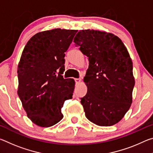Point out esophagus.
Wrapping results in <instances>:
<instances>
[{"mask_svg":"<svg viewBox=\"0 0 153 153\" xmlns=\"http://www.w3.org/2000/svg\"><path fill=\"white\" fill-rule=\"evenodd\" d=\"M81 81H82V79H79V78H76V79H75V82H76V84H77V83H79Z\"/></svg>","mask_w":153,"mask_h":153,"instance_id":"34e87169","label":"esophagus"}]
</instances>
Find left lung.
Masks as SVG:
<instances>
[{"instance_id": "obj_1", "label": "left lung", "mask_w": 153, "mask_h": 153, "mask_svg": "<svg viewBox=\"0 0 153 153\" xmlns=\"http://www.w3.org/2000/svg\"><path fill=\"white\" fill-rule=\"evenodd\" d=\"M74 42L89 61L88 92L81 98L86 117L100 126L115 125L132 102L135 82L128 51L117 36L98 30H80Z\"/></svg>"}]
</instances>
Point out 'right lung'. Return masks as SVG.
<instances>
[{"mask_svg": "<svg viewBox=\"0 0 153 153\" xmlns=\"http://www.w3.org/2000/svg\"><path fill=\"white\" fill-rule=\"evenodd\" d=\"M77 30L54 29L28 41L18 65L17 94L28 118L40 127L53 126L63 117L61 108L72 98L75 82L64 79L65 53Z\"/></svg>", "mask_w": 153, "mask_h": 153, "instance_id": "right-lung-1", "label": "right lung"}]
</instances>
